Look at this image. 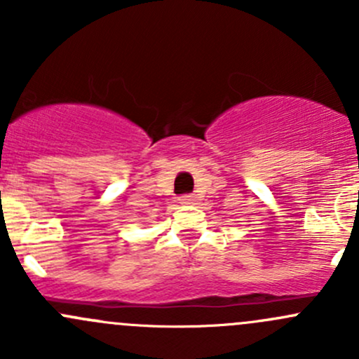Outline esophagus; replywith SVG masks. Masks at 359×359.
<instances>
[{"instance_id": "34e87169", "label": "esophagus", "mask_w": 359, "mask_h": 359, "mask_svg": "<svg viewBox=\"0 0 359 359\" xmlns=\"http://www.w3.org/2000/svg\"><path fill=\"white\" fill-rule=\"evenodd\" d=\"M179 201L182 203V205H194L196 198H194L193 194H184V196L179 198Z\"/></svg>"}]
</instances>
